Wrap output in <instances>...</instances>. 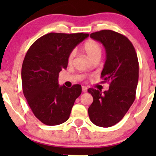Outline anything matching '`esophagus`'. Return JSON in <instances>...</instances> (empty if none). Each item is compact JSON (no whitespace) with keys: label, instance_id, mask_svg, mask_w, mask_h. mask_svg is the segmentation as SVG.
I'll list each match as a JSON object with an SVG mask.
<instances>
[{"label":"esophagus","instance_id":"esophagus-1","mask_svg":"<svg viewBox=\"0 0 156 156\" xmlns=\"http://www.w3.org/2000/svg\"><path fill=\"white\" fill-rule=\"evenodd\" d=\"M82 91H83V92H87V87H85V86H82Z\"/></svg>","mask_w":156,"mask_h":156}]
</instances>
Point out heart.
Masks as SVG:
<instances>
[{
    "mask_svg": "<svg viewBox=\"0 0 156 156\" xmlns=\"http://www.w3.org/2000/svg\"><path fill=\"white\" fill-rule=\"evenodd\" d=\"M83 50L87 55V56L92 62L94 60H99L102 55V53H103V48H102L101 44L94 40H89L86 42L83 46ZM75 55H76V53L74 51L70 52V53L68 55L67 59L69 63H71L73 62Z\"/></svg>",
    "mask_w": 156,
    "mask_h": 156,
    "instance_id": "heart-1",
    "label": "heart"
}]
</instances>
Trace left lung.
<instances>
[{
    "label": "left lung",
    "mask_w": 156,
    "mask_h": 156,
    "mask_svg": "<svg viewBox=\"0 0 156 156\" xmlns=\"http://www.w3.org/2000/svg\"><path fill=\"white\" fill-rule=\"evenodd\" d=\"M90 37L103 44L106 61L101 73L109 89L89 88L93 102L88 108L90 120L97 126L108 128L124 117L136 98L139 80V62L133 44L124 35L112 30H102Z\"/></svg>",
    "instance_id": "obj_1"
}]
</instances>
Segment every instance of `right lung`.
Returning <instances> with one entry per match:
<instances>
[{"label":"right lung","mask_w":156,"mask_h":156,"mask_svg":"<svg viewBox=\"0 0 156 156\" xmlns=\"http://www.w3.org/2000/svg\"><path fill=\"white\" fill-rule=\"evenodd\" d=\"M89 34L49 33L36 40L27 51L21 70L23 92L32 112L47 125L69 119L81 86H58V73L66 69L68 55Z\"/></svg>","instance_id":"right-lung-1"}]
</instances>
